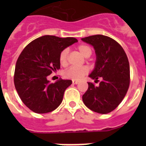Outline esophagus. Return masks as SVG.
Returning <instances> with one entry per match:
<instances>
[{
	"label": "esophagus",
	"mask_w": 146,
	"mask_h": 146,
	"mask_svg": "<svg viewBox=\"0 0 146 146\" xmlns=\"http://www.w3.org/2000/svg\"><path fill=\"white\" fill-rule=\"evenodd\" d=\"M72 83H73V84H74V85H77V84H78V83H79V81L74 80H72Z\"/></svg>",
	"instance_id": "esophagus-1"
}]
</instances>
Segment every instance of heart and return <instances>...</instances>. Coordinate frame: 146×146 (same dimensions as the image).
<instances>
[{
  "label": "heart",
  "instance_id": "b5f03b06",
  "mask_svg": "<svg viewBox=\"0 0 146 146\" xmlns=\"http://www.w3.org/2000/svg\"><path fill=\"white\" fill-rule=\"evenodd\" d=\"M77 50L79 51L80 53L86 58L90 57L92 54V49L88 44H82L78 45ZM59 62L60 65L63 66H66L68 65V51L66 50H62L59 55ZM88 68L86 66L80 67L72 66L67 69L64 73V76L69 79L74 80H80L88 73Z\"/></svg>",
  "mask_w": 146,
  "mask_h": 146
}]
</instances>
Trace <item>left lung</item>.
Returning a JSON list of instances; mask_svg holds the SVG:
<instances>
[{"mask_svg": "<svg viewBox=\"0 0 146 146\" xmlns=\"http://www.w3.org/2000/svg\"><path fill=\"white\" fill-rule=\"evenodd\" d=\"M94 47L96 55L95 68L89 77L99 86L88 82V88L82 96L86 106L92 111L107 114L114 110L126 96L130 82L129 63L123 47L114 39L103 35L82 38Z\"/></svg>", "mask_w": 146, "mask_h": 146, "instance_id": "8db88e82", "label": "left lung"}]
</instances>
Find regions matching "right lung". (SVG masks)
<instances>
[{"mask_svg": "<svg viewBox=\"0 0 146 146\" xmlns=\"http://www.w3.org/2000/svg\"><path fill=\"white\" fill-rule=\"evenodd\" d=\"M77 42L73 37L46 35L23 49L17 60L14 82L20 98L31 110L50 113L62 102L64 91L72 80L60 79L50 83L47 77L60 69L59 55L62 50Z\"/></svg>", "mask_w": 146, "mask_h": 146, "instance_id": "1", "label": "right lung"}]
</instances>
